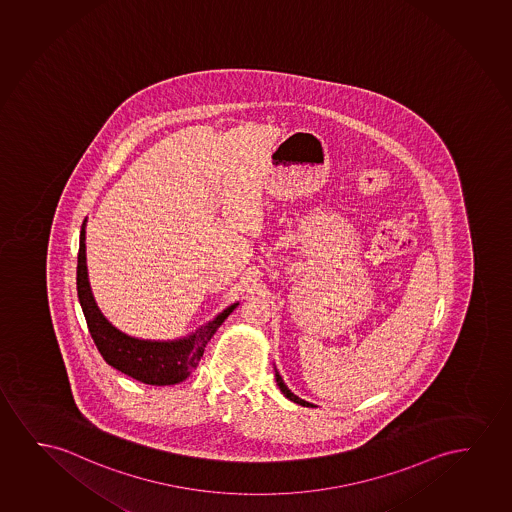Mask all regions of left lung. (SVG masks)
<instances>
[{
    "instance_id": "1",
    "label": "left lung",
    "mask_w": 512,
    "mask_h": 512,
    "mask_svg": "<svg viewBox=\"0 0 512 512\" xmlns=\"http://www.w3.org/2000/svg\"><path fill=\"white\" fill-rule=\"evenodd\" d=\"M276 383H278V386H280L281 392H283V395L287 397V399L292 400V402H295V404H301V406L304 407H313V404L311 402H306V400L299 399L297 395H294V393L290 392L288 390L287 385L283 383V379H281L280 372L276 371Z\"/></svg>"
}]
</instances>
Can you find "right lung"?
I'll list each match as a JSON object with an SVG mask.
<instances>
[{
	"label": "right lung",
	"mask_w": 512,
	"mask_h": 512,
	"mask_svg": "<svg viewBox=\"0 0 512 512\" xmlns=\"http://www.w3.org/2000/svg\"><path fill=\"white\" fill-rule=\"evenodd\" d=\"M77 290L85 322L106 364L112 365L113 369L124 372L145 385L155 386L176 385L183 379L189 378L190 372L196 369L199 360L203 357L206 344L210 343L218 327L238 306V304H232L224 309L213 322L197 330L196 334H192L187 339L159 343V341H143V339L126 336L101 315L92 297L89 278H87V266H85V222L80 231Z\"/></svg>",
	"instance_id": "right-lung-1"
}]
</instances>
